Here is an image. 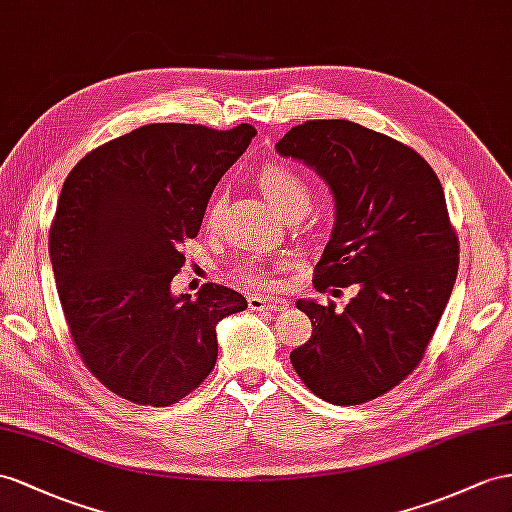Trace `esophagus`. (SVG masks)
<instances>
[{
    "label": "esophagus",
    "instance_id": "esophagus-1",
    "mask_svg": "<svg viewBox=\"0 0 512 512\" xmlns=\"http://www.w3.org/2000/svg\"><path fill=\"white\" fill-rule=\"evenodd\" d=\"M248 309L253 311H285L287 300L285 298H266L259 294L248 296Z\"/></svg>",
    "mask_w": 512,
    "mask_h": 512
}]
</instances>
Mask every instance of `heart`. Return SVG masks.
<instances>
[{"label":"heart","mask_w":512,"mask_h":512,"mask_svg":"<svg viewBox=\"0 0 512 512\" xmlns=\"http://www.w3.org/2000/svg\"><path fill=\"white\" fill-rule=\"evenodd\" d=\"M257 186L261 194L266 196V201L277 209L281 216H287L290 212H294V209H309L311 205V190L307 186V181L290 166H283V164L266 166L257 175ZM220 209H222V201L216 196V199L207 207V216H205L207 225H216ZM233 277L242 281L244 285L261 287V290H266V287L274 283L270 268L264 264V261L253 255L238 261V266L233 268Z\"/></svg>","instance_id":"b5f03b06"}]
</instances>
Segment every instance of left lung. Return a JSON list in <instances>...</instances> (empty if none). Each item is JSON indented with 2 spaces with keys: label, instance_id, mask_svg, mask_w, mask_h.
I'll return each instance as SVG.
<instances>
[{
  "label": "left lung",
  "instance_id": "1",
  "mask_svg": "<svg viewBox=\"0 0 512 512\" xmlns=\"http://www.w3.org/2000/svg\"><path fill=\"white\" fill-rule=\"evenodd\" d=\"M277 153L316 170L333 194L313 285L357 290L344 311L296 300L313 333L292 365L326 402L374 400L422 361L452 294L458 242L443 188L417 151L352 121L296 125Z\"/></svg>",
  "mask_w": 512,
  "mask_h": 512
}]
</instances>
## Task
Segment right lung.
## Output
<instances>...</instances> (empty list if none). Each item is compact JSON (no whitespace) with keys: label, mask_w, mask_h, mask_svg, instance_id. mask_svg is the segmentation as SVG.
<instances>
[{"label":"right lung","mask_w":512,"mask_h":512,"mask_svg":"<svg viewBox=\"0 0 512 512\" xmlns=\"http://www.w3.org/2000/svg\"><path fill=\"white\" fill-rule=\"evenodd\" d=\"M153 123L101 144L64 181L49 257L73 344L116 396L142 406L186 398L214 370L216 326L246 298L207 283L170 292L183 240L196 238L216 183L255 138Z\"/></svg>","instance_id":"right-lung-1"}]
</instances>
